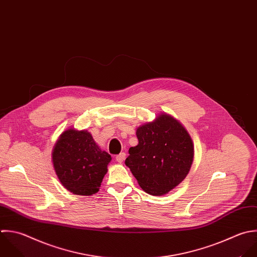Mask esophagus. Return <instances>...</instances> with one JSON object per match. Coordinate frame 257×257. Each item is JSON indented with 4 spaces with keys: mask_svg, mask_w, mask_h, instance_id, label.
<instances>
[{
    "mask_svg": "<svg viewBox=\"0 0 257 257\" xmlns=\"http://www.w3.org/2000/svg\"><path fill=\"white\" fill-rule=\"evenodd\" d=\"M125 158H126V153L122 152V153H120L119 155L116 156V161H117L118 163H123V161L125 160Z\"/></svg>",
    "mask_w": 257,
    "mask_h": 257,
    "instance_id": "obj_1",
    "label": "esophagus"
}]
</instances>
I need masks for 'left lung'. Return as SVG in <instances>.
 Wrapping results in <instances>:
<instances>
[{
	"label": "left lung",
	"mask_w": 257,
	"mask_h": 257,
	"mask_svg": "<svg viewBox=\"0 0 257 257\" xmlns=\"http://www.w3.org/2000/svg\"><path fill=\"white\" fill-rule=\"evenodd\" d=\"M138 144L129 149L126 166L140 187L162 196L180 184L190 171L194 146L185 127L173 116L160 113L136 130Z\"/></svg>",
	"instance_id": "1"
}]
</instances>
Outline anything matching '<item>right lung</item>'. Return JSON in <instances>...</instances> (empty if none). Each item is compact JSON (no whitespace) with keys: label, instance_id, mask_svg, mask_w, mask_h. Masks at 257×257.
Masks as SVG:
<instances>
[{"label":"right lung","instance_id":"obj_1","mask_svg":"<svg viewBox=\"0 0 257 257\" xmlns=\"http://www.w3.org/2000/svg\"><path fill=\"white\" fill-rule=\"evenodd\" d=\"M111 156L101 150L87 130L69 128L58 138L52 162L61 184L75 195L91 196L99 191Z\"/></svg>","mask_w":257,"mask_h":257}]
</instances>
